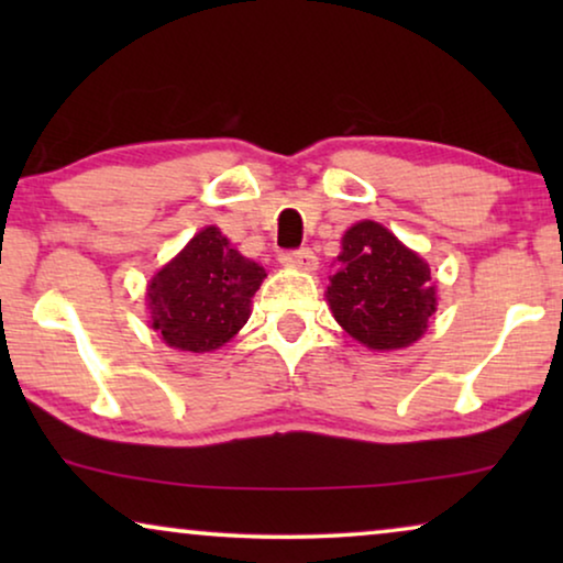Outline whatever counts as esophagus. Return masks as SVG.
<instances>
[{"instance_id":"esophagus-1","label":"esophagus","mask_w":563,"mask_h":563,"mask_svg":"<svg viewBox=\"0 0 563 563\" xmlns=\"http://www.w3.org/2000/svg\"><path fill=\"white\" fill-rule=\"evenodd\" d=\"M282 264L291 268H302V272H314L318 268V256H314L312 249H299V251H287L282 253Z\"/></svg>"}]
</instances>
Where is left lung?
I'll list each match as a JSON object with an SVG mask.
<instances>
[{
	"label": "left lung",
	"instance_id": "1",
	"mask_svg": "<svg viewBox=\"0 0 563 563\" xmlns=\"http://www.w3.org/2000/svg\"><path fill=\"white\" fill-rule=\"evenodd\" d=\"M341 268L328 302L349 335L374 351L405 349L426 333L435 312L430 268L379 222H358L343 235Z\"/></svg>",
	"mask_w": 563,
	"mask_h": 563
}]
</instances>
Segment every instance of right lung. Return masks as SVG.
Returning <instances> with one entry per match:
<instances>
[{
    "label": "right lung",
    "mask_w": 563,
    "mask_h": 563,
    "mask_svg": "<svg viewBox=\"0 0 563 563\" xmlns=\"http://www.w3.org/2000/svg\"><path fill=\"white\" fill-rule=\"evenodd\" d=\"M266 272L230 249L218 228H205L187 249L153 276L148 287L153 330L172 349H220L251 314V297Z\"/></svg>",
    "instance_id": "right-lung-1"
}]
</instances>
